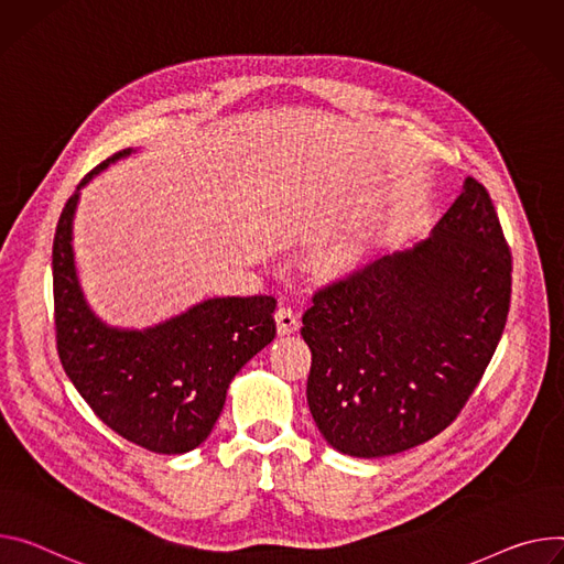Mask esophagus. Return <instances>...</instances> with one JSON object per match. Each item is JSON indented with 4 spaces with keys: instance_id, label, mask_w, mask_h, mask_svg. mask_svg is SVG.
Masks as SVG:
<instances>
[{
    "instance_id": "34e87169",
    "label": "esophagus",
    "mask_w": 564,
    "mask_h": 564,
    "mask_svg": "<svg viewBox=\"0 0 564 564\" xmlns=\"http://www.w3.org/2000/svg\"><path fill=\"white\" fill-rule=\"evenodd\" d=\"M274 319H276V330H279V335L296 333V330H299V324H301V322H299V315H296L292 308H288V305H283V308L276 311Z\"/></svg>"
}]
</instances>
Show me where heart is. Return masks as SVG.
Here are the masks:
<instances>
[{"instance_id":"heart-1","label":"heart","mask_w":564,"mask_h":564,"mask_svg":"<svg viewBox=\"0 0 564 564\" xmlns=\"http://www.w3.org/2000/svg\"><path fill=\"white\" fill-rule=\"evenodd\" d=\"M346 261V256H339V259H335V263H344Z\"/></svg>"}]
</instances>
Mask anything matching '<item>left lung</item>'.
Returning a JSON list of instances; mask_svg holds the SVG:
<instances>
[{
  "label": "left lung",
  "mask_w": 564,
  "mask_h": 564,
  "mask_svg": "<svg viewBox=\"0 0 564 564\" xmlns=\"http://www.w3.org/2000/svg\"><path fill=\"white\" fill-rule=\"evenodd\" d=\"M510 249L488 191H464L427 240L319 290L301 335L308 406L337 452L389 456L441 434L479 384L510 305Z\"/></svg>",
  "instance_id": "left-lung-1"
}]
</instances>
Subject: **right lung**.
<instances>
[{"instance_id":"1","label":"right lung","mask_w":564,"mask_h":564,"mask_svg":"<svg viewBox=\"0 0 564 564\" xmlns=\"http://www.w3.org/2000/svg\"><path fill=\"white\" fill-rule=\"evenodd\" d=\"M67 199L54 236L56 341L65 373L119 436L158 454H184L212 434L234 376L276 335L274 296H214L162 324L119 328L100 319L83 294L74 261L80 188Z\"/></svg>"}]
</instances>
